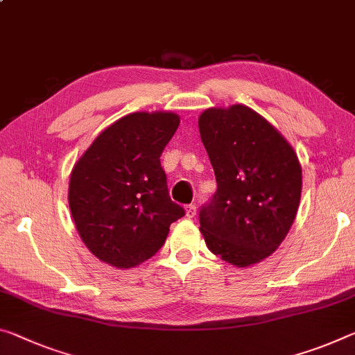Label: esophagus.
I'll return each instance as SVG.
<instances>
[{
    "label": "esophagus",
    "instance_id": "esophagus-1",
    "mask_svg": "<svg viewBox=\"0 0 355 355\" xmlns=\"http://www.w3.org/2000/svg\"><path fill=\"white\" fill-rule=\"evenodd\" d=\"M196 204H189V205H187L184 207V211H187V218H194V215H196Z\"/></svg>",
    "mask_w": 355,
    "mask_h": 355
}]
</instances>
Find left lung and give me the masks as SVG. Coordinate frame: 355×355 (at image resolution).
<instances>
[{"label":"left lung","instance_id":"obj_1","mask_svg":"<svg viewBox=\"0 0 355 355\" xmlns=\"http://www.w3.org/2000/svg\"><path fill=\"white\" fill-rule=\"evenodd\" d=\"M199 131L216 177L200 207V232L213 254L248 267L278 248L294 223L302 167L294 148L246 105L208 109Z\"/></svg>","mask_w":355,"mask_h":355}]
</instances>
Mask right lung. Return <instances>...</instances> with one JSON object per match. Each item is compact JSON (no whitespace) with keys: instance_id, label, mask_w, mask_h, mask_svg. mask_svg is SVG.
I'll return each instance as SVG.
<instances>
[{"instance_id":"obj_1","label":"right lung","mask_w":355,"mask_h":355,"mask_svg":"<svg viewBox=\"0 0 355 355\" xmlns=\"http://www.w3.org/2000/svg\"><path fill=\"white\" fill-rule=\"evenodd\" d=\"M180 118L136 112L104 129L72 168L69 208L87 248L116 268L156 254L183 207L168 196L161 155Z\"/></svg>"}]
</instances>
